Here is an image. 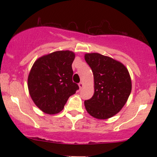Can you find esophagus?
Instances as JSON below:
<instances>
[{
  "label": "esophagus",
  "mask_w": 157,
  "mask_h": 157,
  "mask_svg": "<svg viewBox=\"0 0 157 157\" xmlns=\"http://www.w3.org/2000/svg\"><path fill=\"white\" fill-rule=\"evenodd\" d=\"M78 85H79V87H80V89H82V87H83V82H80V83H79Z\"/></svg>",
  "instance_id": "34e87169"
}]
</instances>
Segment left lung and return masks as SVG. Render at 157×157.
<instances>
[{"label":"left lung","mask_w":157,"mask_h":157,"mask_svg":"<svg viewBox=\"0 0 157 157\" xmlns=\"http://www.w3.org/2000/svg\"><path fill=\"white\" fill-rule=\"evenodd\" d=\"M85 60L94 80V94L84 102L86 111L97 119L111 117L122 109L131 94L128 71L121 63L98 53L86 54Z\"/></svg>","instance_id":"1"}]
</instances>
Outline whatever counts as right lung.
<instances>
[{
	"label": "right lung",
	"instance_id": "1",
	"mask_svg": "<svg viewBox=\"0 0 157 157\" xmlns=\"http://www.w3.org/2000/svg\"><path fill=\"white\" fill-rule=\"evenodd\" d=\"M72 52L58 51L35 61L28 77L30 96L41 111L55 114L63 109L68 99L79 89L72 81Z\"/></svg>",
	"mask_w": 157,
	"mask_h": 157
}]
</instances>
